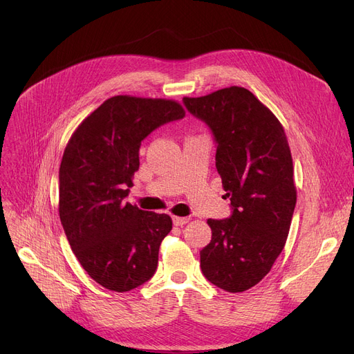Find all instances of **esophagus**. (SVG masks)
<instances>
[{
	"label": "esophagus",
	"mask_w": 354,
	"mask_h": 354,
	"mask_svg": "<svg viewBox=\"0 0 354 354\" xmlns=\"http://www.w3.org/2000/svg\"><path fill=\"white\" fill-rule=\"evenodd\" d=\"M189 221V218H182V216H174V224L176 225V227H182V225H185L187 224V222Z\"/></svg>",
	"instance_id": "34e87169"
}]
</instances>
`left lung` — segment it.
Returning <instances> with one entry per match:
<instances>
[{
  "label": "left lung",
  "mask_w": 354,
  "mask_h": 354,
  "mask_svg": "<svg viewBox=\"0 0 354 354\" xmlns=\"http://www.w3.org/2000/svg\"><path fill=\"white\" fill-rule=\"evenodd\" d=\"M183 104L212 130L216 171L232 207L230 218L208 219L212 239L201 251V270L222 290L245 291L263 280L281 254L295 208L284 127L244 87L183 97Z\"/></svg>",
  "instance_id": "8db88e82"
}]
</instances>
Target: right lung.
<instances>
[{
	"label": "right lung",
	"instance_id": "add662e5",
	"mask_svg": "<svg viewBox=\"0 0 354 354\" xmlns=\"http://www.w3.org/2000/svg\"><path fill=\"white\" fill-rule=\"evenodd\" d=\"M185 116L175 100L115 96L74 130L59 171V214L68 244L102 287L124 292L153 277L166 214L142 211L123 199L139 169L142 140Z\"/></svg>",
	"mask_w": 354,
	"mask_h": 354
}]
</instances>
